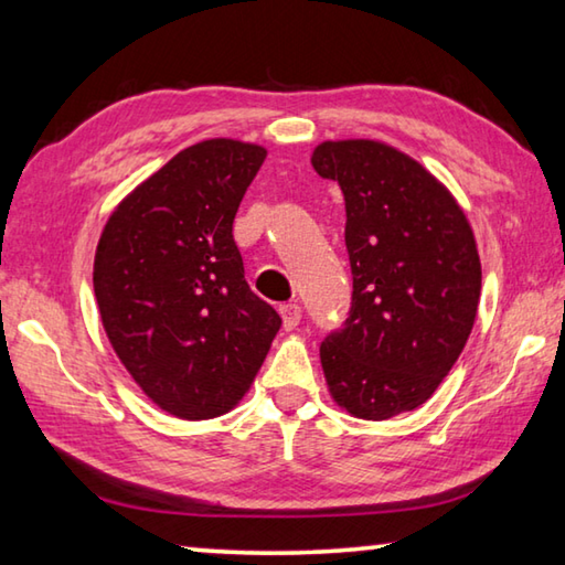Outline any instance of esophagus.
<instances>
[{
	"label": "esophagus",
	"instance_id": "34e87169",
	"mask_svg": "<svg viewBox=\"0 0 565 565\" xmlns=\"http://www.w3.org/2000/svg\"><path fill=\"white\" fill-rule=\"evenodd\" d=\"M279 311H281V319H284V329L286 331H291V329L299 327V321H301V306L299 303H281Z\"/></svg>",
	"mask_w": 565,
	"mask_h": 565
}]
</instances>
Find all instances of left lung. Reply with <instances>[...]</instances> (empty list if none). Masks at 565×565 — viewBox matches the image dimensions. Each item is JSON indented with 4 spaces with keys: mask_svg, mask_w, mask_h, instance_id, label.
I'll use <instances>...</instances> for the list:
<instances>
[{
    "mask_svg": "<svg viewBox=\"0 0 565 565\" xmlns=\"http://www.w3.org/2000/svg\"><path fill=\"white\" fill-rule=\"evenodd\" d=\"M311 164L343 191L353 276L349 319L321 341L331 396L366 420L414 411L473 329L481 259L471 226L441 181L381 141H323Z\"/></svg>",
    "mask_w": 565,
    "mask_h": 565,
    "instance_id": "obj_1",
    "label": "left lung"
}]
</instances>
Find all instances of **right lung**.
<instances>
[{
    "mask_svg": "<svg viewBox=\"0 0 565 565\" xmlns=\"http://www.w3.org/2000/svg\"><path fill=\"white\" fill-rule=\"evenodd\" d=\"M266 149L206 139L131 191L104 226L94 296L104 331L167 414L232 411L281 327L244 279L234 216Z\"/></svg>",
    "mask_w": 565,
    "mask_h": 565,
    "instance_id": "add662e5",
    "label": "right lung"
}]
</instances>
